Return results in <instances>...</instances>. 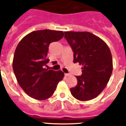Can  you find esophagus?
<instances>
[{
    "label": "esophagus",
    "mask_w": 126,
    "mask_h": 126,
    "mask_svg": "<svg viewBox=\"0 0 126 126\" xmlns=\"http://www.w3.org/2000/svg\"><path fill=\"white\" fill-rule=\"evenodd\" d=\"M65 77H69V76H70V74H69V73H65Z\"/></svg>",
    "instance_id": "esophagus-1"
}]
</instances>
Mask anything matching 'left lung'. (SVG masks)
Returning <instances> with one entry per match:
<instances>
[{
	"instance_id": "left-lung-1",
	"label": "left lung",
	"mask_w": 126,
	"mask_h": 126,
	"mask_svg": "<svg viewBox=\"0 0 126 126\" xmlns=\"http://www.w3.org/2000/svg\"><path fill=\"white\" fill-rule=\"evenodd\" d=\"M65 38L74 53V63L82 65V74L77 76V85L70 89L79 101L97 97L105 89L112 72V57L107 44L89 32L65 31Z\"/></svg>"
}]
</instances>
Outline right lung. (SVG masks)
Wrapping results in <instances>:
<instances>
[{
	"label": "right lung",
	"mask_w": 126,
	"mask_h": 126,
	"mask_svg": "<svg viewBox=\"0 0 126 126\" xmlns=\"http://www.w3.org/2000/svg\"><path fill=\"white\" fill-rule=\"evenodd\" d=\"M63 36L60 31H36L27 34L17 46L12 63L15 76L23 91L35 99L50 97L64 77L61 70L44 68L49 61L46 58L49 44Z\"/></svg>",
	"instance_id": "obj_1"
}]
</instances>
